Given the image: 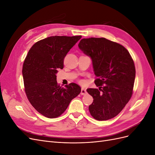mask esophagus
Masks as SVG:
<instances>
[{"instance_id":"1","label":"esophagus","mask_w":155,"mask_h":155,"mask_svg":"<svg viewBox=\"0 0 155 155\" xmlns=\"http://www.w3.org/2000/svg\"><path fill=\"white\" fill-rule=\"evenodd\" d=\"M86 94H87L86 89L84 88H81V95H85Z\"/></svg>"}]
</instances>
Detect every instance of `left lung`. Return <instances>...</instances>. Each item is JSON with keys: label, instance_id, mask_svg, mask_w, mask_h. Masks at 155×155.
<instances>
[{"label": "left lung", "instance_id": "obj_1", "mask_svg": "<svg viewBox=\"0 0 155 155\" xmlns=\"http://www.w3.org/2000/svg\"><path fill=\"white\" fill-rule=\"evenodd\" d=\"M78 46L92 60L96 86H103L87 90L94 99L90 113L99 121L114 118L132 96L136 74L133 59L122 45L103 37L83 39Z\"/></svg>", "mask_w": 155, "mask_h": 155}]
</instances>
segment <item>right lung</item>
I'll return each mask as SVG.
<instances>
[{
  "label": "right lung",
  "instance_id": "right-lung-1",
  "mask_svg": "<svg viewBox=\"0 0 155 155\" xmlns=\"http://www.w3.org/2000/svg\"><path fill=\"white\" fill-rule=\"evenodd\" d=\"M81 36H51L37 42L28 51L22 68L25 92L40 114L49 118L61 115L70 101L81 92L72 83L58 85L56 74L63 68V60Z\"/></svg>",
  "mask_w": 155,
  "mask_h": 155
}]
</instances>
